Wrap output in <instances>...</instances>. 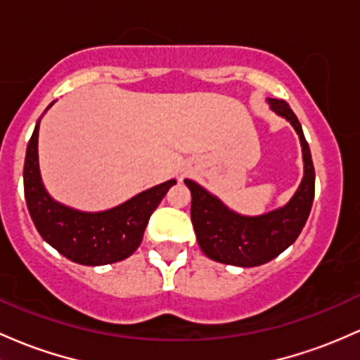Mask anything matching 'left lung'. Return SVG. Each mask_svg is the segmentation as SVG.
<instances>
[{
  "mask_svg": "<svg viewBox=\"0 0 360 360\" xmlns=\"http://www.w3.org/2000/svg\"><path fill=\"white\" fill-rule=\"evenodd\" d=\"M270 108L290 121L302 145L304 179L289 205L262 217H240L200 184L184 181L191 189V222L201 251L219 263L259 266L271 262L299 238L313 207L314 165L301 122L285 101L270 98Z\"/></svg>",
  "mask_w": 360,
  "mask_h": 360,
  "instance_id": "8db88e82",
  "label": "left lung"
}]
</instances>
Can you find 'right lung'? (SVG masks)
Instances as JSON below:
<instances>
[{"mask_svg":"<svg viewBox=\"0 0 360 360\" xmlns=\"http://www.w3.org/2000/svg\"><path fill=\"white\" fill-rule=\"evenodd\" d=\"M39 122L27 145L23 191L35 229L46 243L75 263L98 266L128 258L143 239L150 215L176 181H165L108 212L85 213L59 205L41 183L37 160Z\"/></svg>","mask_w":360,"mask_h":360,"instance_id":"1","label":"right lung"}]
</instances>
